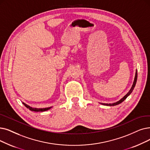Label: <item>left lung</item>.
<instances>
[{
    "instance_id": "8db88e82",
    "label": "left lung",
    "mask_w": 150,
    "mask_h": 150,
    "mask_svg": "<svg viewBox=\"0 0 150 150\" xmlns=\"http://www.w3.org/2000/svg\"><path fill=\"white\" fill-rule=\"evenodd\" d=\"M137 70H136V71H135V78H134V82H133V84H132V86L131 88V89L129 90V92L124 96L122 99H121L120 100L117 101L116 102H115V103H101L102 105H106V106H115V105H118V104L121 103V102H122L124 100H125L127 97L131 94V93L132 92V91L134 90V88H135V86L136 84V82H137Z\"/></svg>"
}]
</instances>
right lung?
Here are the masks:
<instances>
[{"mask_svg": "<svg viewBox=\"0 0 150 150\" xmlns=\"http://www.w3.org/2000/svg\"><path fill=\"white\" fill-rule=\"evenodd\" d=\"M23 105L26 107L27 108L29 109L30 111L32 112H45V111H47V110H50V108H51L53 107H47V108H32L31 107H30L29 105H27L26 103H25L24 102H23Z\"/></svg>", "mask_w": 150, "mask_h": 150, "instance_id": "add662e5", "label": "right lung"}]
</instances>
